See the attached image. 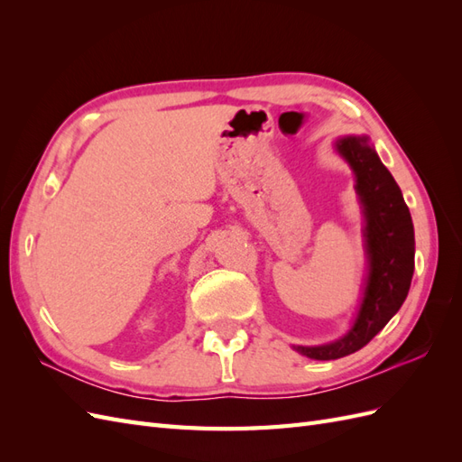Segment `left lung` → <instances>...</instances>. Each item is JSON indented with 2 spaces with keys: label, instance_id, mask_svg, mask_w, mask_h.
I'll use <instances>...</instances> for the list:
<instances>
[{
  "label": "left lung",
  "instance_id": "1",
  "mask_svg": "<svg viewBox=\"0 0 462 462\" xmlns=\"http://www.w3.org/2000/svg\"><path fill=\"white\" fill-rule=\"evenodd\" d=\"M337 150L353 167L365 206L370 275L358 318L343 339L321 346H295L314 360H335L368 345L401 309L414 273V227L393 175L365 136L341 138Z\"/></svg>",
  "mask_w": 462,
  "mask_h": 462
}]
</instances>
